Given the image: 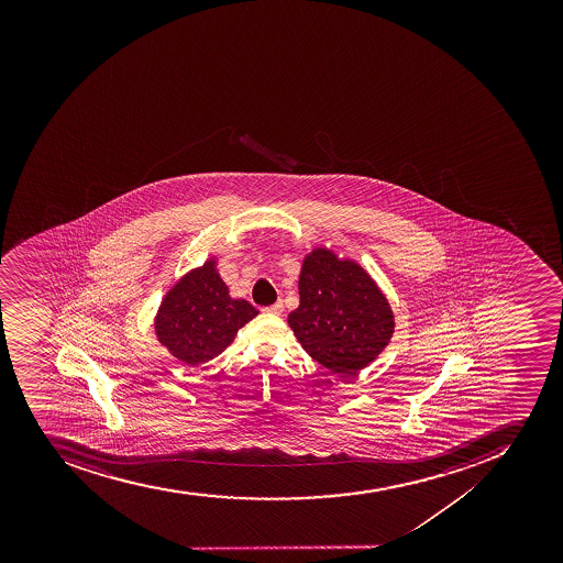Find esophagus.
<instances>
[{
	"mask_svg": "<svg viewBox=\"0 0 563 563\" xmlns=\"http://www.w3.org/2000/svg\"><path fill=\"white\" fill-rule=\"evenodd\" d=\"M264 313H272V314H280L284 311V303L283 300H277V302L274 303V306H268V308L263 309Z\"/></svg>",
	"mask_w": 563,
	"mask_h": 563,
	"instance_id": "34e87169",
	"label": "esophagus"
}]
</instances>
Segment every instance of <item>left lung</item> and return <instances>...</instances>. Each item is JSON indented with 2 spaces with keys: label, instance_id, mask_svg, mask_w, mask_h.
Wrapping results in <instances>:
<instances>
[{
  "label": "left lung",
  "instance_id": "1",
  "mask_svg": "<svg viewBox=\"0 0 563 563\" xmlns=\"http://www.w3.org/2000/svg\"><path fill=\"white\" fill-rule=\"evenodd\" d=\"M299 308L288 314L303 351L333 374L351 376L387 347L394 313L384 291L356 261L317 246L302 261Z\"/></svg>",
  "mask_w": 563,
  "mask_h": 563
}]
</instances>
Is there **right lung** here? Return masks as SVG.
Wrapping results in <instances>:
<instances>
[{"instance_id": "add662e5", "label": "right lung", "mask_w": 563, "mask_h": 563, "mask_svg": "<svg viewBox=\"0 0 563 563\" xmlns=\"http://www.w3.org/2000/svg\"><path fill=\"white\" fill-rule=\"evenodd\" d=\"M257 313L252 303L230 297L210 257L165 294L155 317L156 339L179 362L196 367L223 353Z\"/></svg>"}]
</instances>
